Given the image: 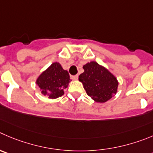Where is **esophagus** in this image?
I'll return each mask as SVG.
<instances>
[{
    "instance_id": "1",
    "label": "esophagus",
    "mask_w": 153,
    "mask_h": 153,
    "mask_svg": "<svg viewBox=\"0 0 153 153\" xmlns=\"http://www.w3.org/2000/svg\"><path fill=\"white\" fill-rule=\"evenodd\" d=\"M71 79H74V80H77L78 79V75H74L71 76Z\"/></svg>"
}]
</instances>
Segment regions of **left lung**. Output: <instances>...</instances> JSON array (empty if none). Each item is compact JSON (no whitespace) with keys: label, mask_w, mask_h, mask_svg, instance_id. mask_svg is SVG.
<instances>
[{"label":"left lung","mask_w":153,"mask_h":153,"mask_svg":"<svg viewBox=\"0 0 153 153\" xmlns=\"http://www.w3.org/2000/svg\"><path fill=\"white\" fill-rule=\"evenodd\" d=\"M84 72L79 76L87 94L97 103H104L117 92L119 82L113 74L96 62L83 65Z\"/></svg>","instance_id":"left-lung-1"}]
</instances>
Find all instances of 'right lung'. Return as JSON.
<instances>
[{
	"label": "right lung",
	"instance_id": "right-lung-1",
	"mask_svg": "<svg viewBox=\"0 0 153 153\" xmlns=\"http://www.w3.org/2000/svg\"><path fill=\"white\" fill-rule=\"evenodd\" d=\"M70 81L68 71L59 62H54L39 76L36 83L42 94L55 99L63 95L64 89L68 86Z\"/></svg>",
	"mask_w": 153,
	"mask_h": 153
}]
</instances>
